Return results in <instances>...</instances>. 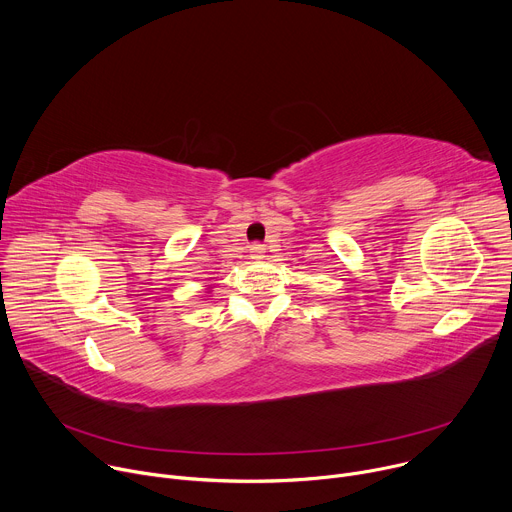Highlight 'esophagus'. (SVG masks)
Segmentation results:
<instances>
[{
  "label": "esophagus",
  "mask_w": 512,
  "mask_h": 512,
  "mask_svg": "<svg viewBox=\"0 0 512 512\" xmlns=\"http://www.w3.org/2000/svg\"><path fill=\"white\" fill-rule=\"evenodd\" d=\"M249 253H251V255H249L251 259H263L265 247H263V245H259V243H255V245H251V247H249Z\"/></svg>",
  "instance_id": "34e87169"
}]
</instances>
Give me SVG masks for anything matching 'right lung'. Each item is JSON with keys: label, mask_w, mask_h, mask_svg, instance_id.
<instances>
[{"label": "right lung", "mask_w": 512, "mask_h": 512, "mask_svg": "<svg viewBox=\"0 0 512 512\" xmlns=\"http://www.w3.org/2000/svg\"><path fill=\"white\" fill-rule=\"evenodd\" d=\"M208 289H210V287H208ZM206 294H210V291H206Z\"/></svg>", "instance_id": "1"}]
</instances>
